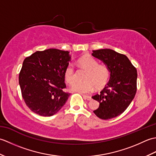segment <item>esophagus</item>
Masks as SVG:
<instances>
[{"mask_svg": "<svg viewBox=\"0 0 156 156\" xmlns=\"http://www.w3.org/2000/svg\"><path fill=\"white\" fill-rule=\"evenodd\" d=\"M82 97H83V98L84 100H88V101H90L92 98L90 96H87V95H82Z\"/></svg>", "mask_w": 156, "mask_h": 156, "instance_id": "esophagus-1", "label": "esophagus"}]
</instances>
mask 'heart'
<instances>
[{
  "label": "heart",
  "mask_w": 156,
  "mask_h": 156,
  "mask_svg": "<svg viewBox=\"0 0 156 156\" xmlns=\"http://www.w3.org/2000/svg\"><path fill=\"white\" fill-rule=\"evenodd\" d=\"M80 68L87 71L84 78V82H77L72 87L73 91L81 94H88L93 91L94 87L99 90L104 88L110 78L111 72L108 66L98 64V61L92 56L82 57L78 60ZM64 77L67 83L72 84L77 80V74L72 63H69L64 70Z\"/></svg>",
  "instance_id": "b5f03b06"
}]
</instances>
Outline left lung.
<instances>
[{"mask_svg": "<svg viewBox=\"0 0 156 156\" xmlns=\"http://www.w3.org/2000/svg\"><path fill=\"white\" fill-rule=\"evenodd\" d=\"M110 69L111 77L101 93L92 96L100 105L94 113L104 120L122 114L131 104L137 92V69L125 55L110 49L92 51Z\"/></svg>", "mask_w": 156, "mask_h": 156, "instance_id": "1", "label": "left lung"}]
</instances>
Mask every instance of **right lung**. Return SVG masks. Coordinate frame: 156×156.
<instances>
[{"instance_id":"right-lung-1","label":"right lung","mask_w":156,"mask_h":156,"mask_svg":"<svg viewBox=\"0 0 156 156\" xmlns=\"http://www.w3.org/2000/svg\"><path fill=\"white\" fill-rule=\"evenodd\" d=\"M68 51H37L23 61L19 76L21 94L31 111L50 117L60 110L70 93L64 91V70L70 60Z\"/></svg>"}]
</instances>
